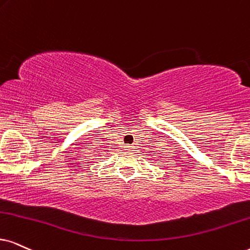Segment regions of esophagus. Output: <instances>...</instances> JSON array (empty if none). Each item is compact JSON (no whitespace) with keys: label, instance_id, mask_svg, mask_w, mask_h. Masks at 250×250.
Returning a JSON list of instances; mask_svg holds the SVG:
<instances>
[{"label":"esophagus","instance_id":"esophagus-1","mask_svg":"<svg viewBox=\"0 0 250 250\" xmlns=\"http://www.w3.org/2000/svg\"><path fill=\"white\" fill-rule=\"evenodd\" d=\"M125 150H128V151H132L134 150V145H125Z\"/></svg>","mask_w":250,"mask_h":250}]
</instances>
